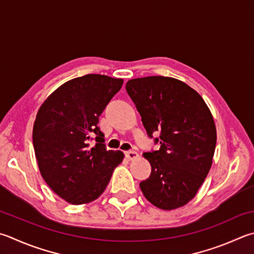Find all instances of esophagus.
Here are the masks:
<instances>
[{
    "label": "esophagus",
    "mask_w": 254,
    "mask_h": 254,
    "mask_svg": "<svg viewBox=\"0 0 254 254\" xmlns=\"http://www.w3.org/2000/svg\"><path fill=\"white\" fill-rule=\"evenodd\" d=\"M126 156L128 161H133L139 158V154H137L135 151H128V152H126Z\"/></svg>",
    "instance_id": "obj_1"
}]
</instances>
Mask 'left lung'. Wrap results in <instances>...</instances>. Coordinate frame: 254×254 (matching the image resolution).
Listing matches in <instances>:
<instances>
[{
	"instance_id": "obj_1",
	"label": "left lung",
	"mask_w": 254,
	"mask_h": 254,
	"mask_svg": "<svg viewBox=\"0 0 254 254\" xmlns=\"http://www.w3.org/2000/svg\"><path fill=\"white\" fill-rule=\"evenodd\" d=\"M126 89L146 133H160V149L143 153L151 164L140 183L143 195L162 210L189 203L209 173L216 144L213 117L204 100L186 83L169 76L128 80Z\"/></svg>"
}]
</instances>
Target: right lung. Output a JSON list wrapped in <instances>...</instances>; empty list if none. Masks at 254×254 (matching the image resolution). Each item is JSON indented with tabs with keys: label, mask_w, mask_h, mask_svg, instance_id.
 Segmentation results:
<instances>
[{
	"label": "right lung",
	"mask_w": 254,
	"mask_h": 254,
	"mask_svg": "<svg viewBox=\"0 0 254 254\" xmlns=\"http://www.w3.org/2000/svg\"><path fill=\"white\" fill-rule=\"evenodd\" d=\"M122 84V79L101 74L75 77L50 94L36 114L32 136L41 175L68 203L98 199L123 161V152L105 149L98 127ZM93 137L97 143L92 147Z\"/></svg>",
	"instance_id": "add662e5"
}]
</instances>
